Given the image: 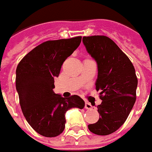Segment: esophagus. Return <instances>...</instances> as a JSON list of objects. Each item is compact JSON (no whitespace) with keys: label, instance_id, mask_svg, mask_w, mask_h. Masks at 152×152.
<instances>
[{"label":"esophagus","instance_id":"obj_1","mask_svg":"<svg viewBox=\"0 0 152 152\" xmlns=\"http://www.w3.org/2000/svg\"><path fill=\"white\" fill-rule=\"evenodd\" d=\"M85 108L87 109V110H89V109L92 108V106H91V105L89 102H86L85 103Z\"/></svg>","mask_w":152,"mask_h":152}]
</instances>
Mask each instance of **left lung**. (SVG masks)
Here are the masks:
<instances>
[{"label":"left lung","instance_id":"obj_1","mask_svg":"<svg viewBox=\"0 0 152 152\" xmlns=\"http://www.w3.org/2000/svg\"><path fill=\"white\" fill-rule=\"evenodd\" d=\"M86 50L97 64L96 89L102 100L97 105L101 117L88 129L97 135H109L125 122L136 102L137 78L129 57L105 36L83 37Z\"/></svg>","mask_w":152,"mask_h":152}]
</instances>
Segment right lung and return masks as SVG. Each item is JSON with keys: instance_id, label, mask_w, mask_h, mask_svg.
Returning a JSON list of instances; mask_svg holds the SVG:
<instances>
[{"instance_id": "obj_1", "label": "right lung", "mask_w": 152, "mask_h": 152, "mask_svg": "<svg viewBox=\"0 0 152 152\" xmlns=\"http://www.w3.org/2000/svg\"><path fill=\"white\" fill-rule=\"evenodd\" d=\"M81 40L82 37H76L45 42L27 54L17 66L16 90L22 112L30 126L44 137L60 135L64 129L66 111L84 107L80 96L65 98L53 91L54 78Z\"/></svg>"}]
</instances>
